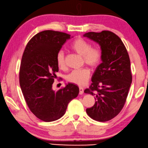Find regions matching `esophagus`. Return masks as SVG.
Masks as SVG:
<instances>
[{
	"label": "esophagus",
	"mask_w": 148,
	"mask_h": 148,
	"mask_svg": "<svg viewBox=\"0 0 148 148\" xmlns=\"http://www.w3.org/2000/svg\"><path fill=\"white\" fill-rule=\"evenodd\" d=\"M83 92H84V89H83L82 87H80V88H79V94L82 95L83 94Z\"/></svg>",
	"instance_id": "esophagus-1"
}]
</instances>
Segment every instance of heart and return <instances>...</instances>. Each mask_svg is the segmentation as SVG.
<instances>
[{
    "mask_svg": "<svg viewBox=\"0 0 148 148\" xmlns=\"http://www.w3.org/2000/svg\"><path fill=\"white\" fill-rule=\"evenodd\" d=\"M70 47L76 53L82 56L84 62L90 67L96 68L101 63L102 60L101 51L97 47H92L90 43L84 39L82 38L75 39L72 43ZM56 60L58 68L60 69L65 68V60L63 51H58ZM90 74V70L86 68L75 70L68 75L66 80L73 84L82 86L88 81Z\"/></svg>",
    "mask_w": 148,
    "mask_h": 148,
    "instance_id": "1",
    "label": "heart"
}]
</instances>
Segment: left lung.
<instances>
[{
	"mask_svg": "<svg viewBox=\"0 0 148 148\" xmlns=\"http://www.w3.org/2000/svg\"><path fill=\"white\" fill-rule=\"evenodd\" d=\"M83 36L97 43L102 53V63L92 75V83L84 90L96 101L86 113L97 121H107L120 113L127 97L132 82L130 57L121 39L113 32H88Z\"/></svg>",
	"mask_w": 148,
	"mask_h": 148,
	"instance_id": "1",
	"label": "left lung"
}]
</instances>
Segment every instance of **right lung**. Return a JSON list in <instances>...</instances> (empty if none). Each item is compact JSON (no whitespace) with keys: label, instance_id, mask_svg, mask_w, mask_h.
<instances>
[{"label":"right lung","instance_id":"add662e5","mask_svg":"<svg viewBox=\"0 0 148 148\" xmlns=\"http://www.w3.org/2000/svg\"><path fill=\"white\" fill-rule=\"evenodd\" d=\"M67 33L46 30L33 36L25 49L21 63L19 82L27 105L40 120L50 122L66 113L68 103L77 97L79 88L68 83L57 91L52 84L58 72L56 57L67 39Z\"/></svg>","mask_w":148,"mask_h":148}]
</instances>
